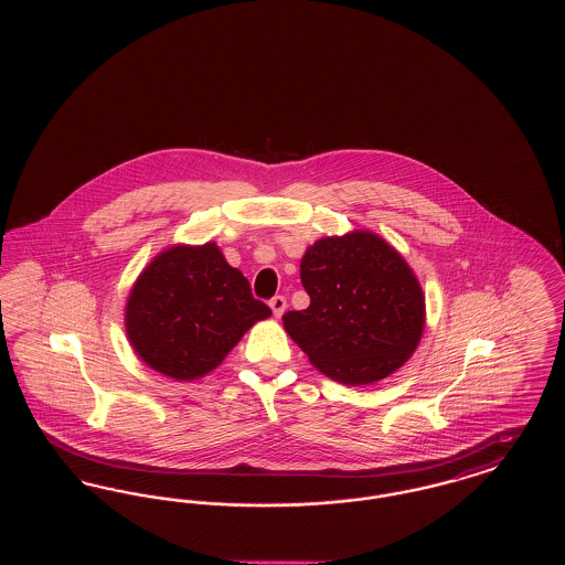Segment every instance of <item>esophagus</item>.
Segmentation results:
<instances>
[{
	"label": "esophagus",
	"instance_id": "obj_1",
	"mask_svg": "<svg viewBox=\"0 0 565 565\" xmlns=\"http://www.w3.org/2000/svg\"><path fill=\"white\" fill-rule=\"evenodd\" d=\"M269 305L275 318H281V316H284V311H286V307H288V302H286V298H284V296H273L269 300Z\"/></svg>",
	"mask_w": 565,
	"mask_h": 565
}]
</instances>
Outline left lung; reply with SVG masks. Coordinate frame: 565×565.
<instances>
[{
    "label": "left lung",
    "mask_w": 565,
    "mask_h": 565,
    "mask_svg": "<svg viewBox=\"0 0 565 565\" xmlns=\"http://www.w3.org/2000/svg\"><path fill=\"white\" fill-rule=\"evenodd\" d=\"M311 298L284 313V328L323 375L366 385L415 351L426 322L424 292L403 256L373 233L313 243L300 260Z\"/></svg>",
    "instance_id": "1"
}]
</instances>
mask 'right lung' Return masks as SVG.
Instances as JSON below:
<instances>
[{
    "instance_id": "right-lung-1",
    "label": "right lung",
    "mask_w": 565,
    "mask_h": 565,
    "mask_svg": "<svg viewBox=\"0 0 565 565\" xmlns=\"http://www.w3.org/2000/svg\"><path fill=\"white\" fill-rule=\"evenodd\" d=\"M269 316L215 243L175 245L139 275L127 302V334L150 369L190 381L214 371L243 332Z\"/></svg>"
}]
</instances>
